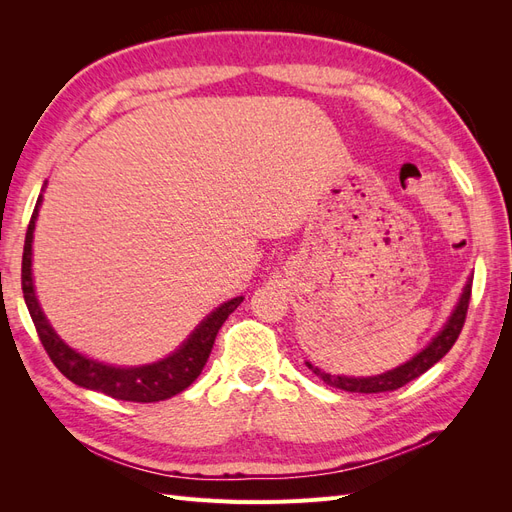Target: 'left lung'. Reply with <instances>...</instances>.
Returning <instances> with one entry per match:
<instances>
[{"label":"left lung","instance_id":"8db88e82","mask_svg":"<svg viewBox=\"0 0 512 512\" xmlns=\"http://www.w3.org/2000/svg\"><path fill=\"white\" fill-rule=\"evenodd\" d=\"M470 294H472V275L468 277L466 286H463L461 297L453 309V314L448 316V320L444 322V327L438 331V335L431 339V342L414 354L410 361H406L404 365H399L395 369L384 371V374L378 376H331L327 371H322L320 367H314L312 363H305L309 369L314 371L318 378H322L329 386H335V389H342L348 393H384V391H395L399 386L408 384L410 380L418 378L429 367L436 365L442 356L453 348V344L457 342V337L463 329V322H466V314H468V305H470Z\"/></svg>","mask_w":512,"mask_h":512}]
</instances>
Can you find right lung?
<instances>
[{
    "label": "right lung",
    "instance_id": "1",
    "mask_svg": "<svg viewBox=\"0 0 512 512\" xmlns=\"http://www.w3.org/2000/svg\"><path fill=\"white\" fill-rule=\"evenodd\" d=\"M40 203H42V194L38 196L32 220H29V226H27L21 284H23V297L29 309V316H32L40 342L46 354L51 356L55 367L68 380L83 386V389L100 391L108 397L123 399V401H136V404L164 401L188 389V386L200 376V371H203L211 354L215 335H218L224 320L241 305L243 297H235L222 303L220 307H215L213 312L190 333V337L162 361L149 363V365L117 367V365H108V363L89 359V356L70 348L64 339L55 333V329L51 327L49 320H46L42 307L36 299L34 275H32V243H34V230H36Z\"/></svg>",
    "mask_w": 512,
    "mask_h": 512
}]
</instances>
